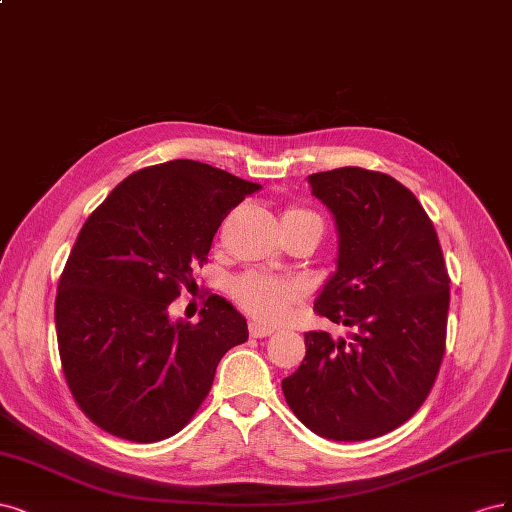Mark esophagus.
<instances>
[{
    "label": "esophagus",
    "instance_id": "1",
    "mask_svg": "<svg viewBox=\"0 0 512 512\" xmlns=\"http://www.w3.org/2000/svg\"><path fill=\"white\" fill-rule=\"evenodd\" d=\"M249 332H251L253 338H266V336H272V334H274V329H272V327H266V325H261V323H257V321H253L251 327H249Z\"/></svg>",
    "mask_w": 512,
    "mask_h": 512
}]
</instances>
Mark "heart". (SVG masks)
<instances>
[{
    "mask_svg": "<svg viewBox=\"0 0 512 512\" xmlns=\"http://www.w3.org/2000/svg\"><path fill=\"white\" fill-rule=\"evenodd\" d=\"M302 217H317V214L300 206H291L283 214V223ZM229 293L253 319L272 325L289 319L293 306L302 300V287L298 283L263 272H246L238 276L229 287Z\"/></svg>",
    "mask_w": 512,
    "mask_h": 512,
    "instance_id": "1",
    "label": "heart"
}]
</instances>
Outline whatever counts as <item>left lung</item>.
Segmentation results:
<instances>
[{"label":"left lung","mask_w":512,"mask_h":512,"mask_svg":"<svg viewBox=\"0 0 512 512\" xmlns=\"http://www.w3.org/2000/svg\"><path fill=\"white\" fill-rule=\"evenodd\" d=\"M334 212L338 272L315 312L351 340L308 332L283 381L293 415L332 440H370L406 423L430 395L447 349L449 272L421 202L393 176L346 166L310 174Z\"/></svg>","instance_id":"8db88e82"}]
</instances>
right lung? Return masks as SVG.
<instances>
[{
	"label": "right lung",
	"instance_id": "add662e5",
	"mask_svg": "<svg viewBox=\"0 0 512 512\" xmlns=\"http://www.w3.org/2000/svg\"><path fill=\"white\" fill-rule=\"evenodd\" d=\"M259 185L174 159L129 174L82 225L59 276L61 368L78 408L104 432L157 442L193 419L221 357L246 342L240 312L208 295L200 323L170 304L197 289L223 219Z\"/></svg>",
	"mask_w": 512,
	"mask_h": 512
}]
</instances>
